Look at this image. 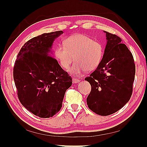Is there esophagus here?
<instances>
[{"mask_svg": "<svg viewBox=\"0 0 147 147\" xmlns=\"http://www.w3.org/2000/svg\"><path fill=\"white\" fill-rule=\"evenodd\" d=\"M80 82V80H78V79H77V78H73L72 79V82H73V83H79Z\"/></svg>", "mask_w": 147, "mask_h": 147, "instance_id": "esophagus-1", "label": "esophagus"}]
</instances>
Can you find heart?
Segmentation results:
<instances>
[{
    "label": "heart",
    "mask_w": 147,
    "mask_h": 147,
    "mask_svg": "<svg viewBox=\"0 0 147 147\" xmlns=\"http://www.w3.org/2000/svg\"><path fill=\"white\" fill-rule=\"evenodd\" d=\"M64 44H59L55 50L56 58L61 66L67 69L74 59L76 62L69 70L70 74L80 75L96 69L104 53L102 44L83 34H75L67 38Z\"/></svg>",
    "instance_id": "obj_1"
}]
</instances>
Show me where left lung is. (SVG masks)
<instances>
[{
  "label": "left lung",
  "mask_w": 147,
  "mask_h": 147,
  "mask_svg": "<svg viewBox=\"0 0 147 147\" xmlns=\"http://www.w3.org/2000/svg\"><path fill=\"white\" fill-rule=\"evenodd\" d=\"M107 44L100 63L85 80L91 91L86 102L97 115L107 116L117 112L129 100L136 66L132 53L117 35L106 31Z\"/></svg>",
  "instance_id": "left-lung-1"
}]
</instances>
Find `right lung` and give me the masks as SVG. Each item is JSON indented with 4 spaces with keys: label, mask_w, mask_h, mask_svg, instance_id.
Instances as JSON below:
<instances>
[{
    "label": "right lung",
    "mask_w": 147,
    "mask_h": 147,
    "mask_svg": "<svg viewBox=\"0 0 147 147\" xmlns=\"http://www.w3.org/2000/svg\"><path fill=\"white\" fill-rule=\"evenodd\" d=\"M59 30L44 33L30 39L22 47L13 69V78L20 101L40 118L52 117L61 110L72 78L53 56Z\"/></svg>",
    "instance_id": "add662e5"
}]
</instances>
